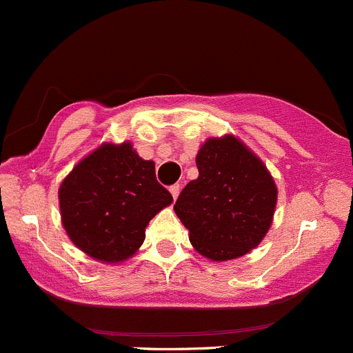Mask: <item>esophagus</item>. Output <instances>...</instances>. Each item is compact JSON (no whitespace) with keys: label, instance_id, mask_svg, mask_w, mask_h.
<instances>
[{"label":"esophagus","instance_id":"34e87169","mask_svg":"<svg viewBox=\"0 0 353 353\" xmlns=\"http://www.w3.org/2000/svg\"><path fill=\"white\" fill-rule=\"evenodd\" d=\"M169 191H170V194H172V198L177 199V196H179V191H181L179 184H174V186H170Z\"/></svg>","mask_w":353,"mask_h":353}]
</instances>
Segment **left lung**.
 Here are the masks:
<instances>
[{"instance_id":"left-lung-1","label":"left lung","mask_w":353,"mask_h":353,"mask_svg":"<svg viewBox=\"0 0 353 353\" xmlns=\"http://www.w3.org/2000/svg\"><path fill=\"white\" fill-rule=\"evenodd\" d=\"M196 167L198 179L186 184L174 205L191 244L212 261L248 254L272 225L279 194L272 174L232 134L208 138Z\"/></svg>"}]
</instances>
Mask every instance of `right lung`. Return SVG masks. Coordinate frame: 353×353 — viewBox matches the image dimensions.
<instances>
[{"instance_id": "1", "label": "right lung", "mask_w": 353, "mask_h": 353, "mask_svg": "<svg viewBox=\"0 0 353 353\" xmlns=\"http://www.w3.org/2000/svg\"><path fill=\"white\" fill-rule=\"evenodd\" d=\"M61 222L71 243L90 258L121 263L145 241L148 222L172 203L155 163L130 141L104 143L73 167L59 186Z\"/></svg>"}]
</instances>
